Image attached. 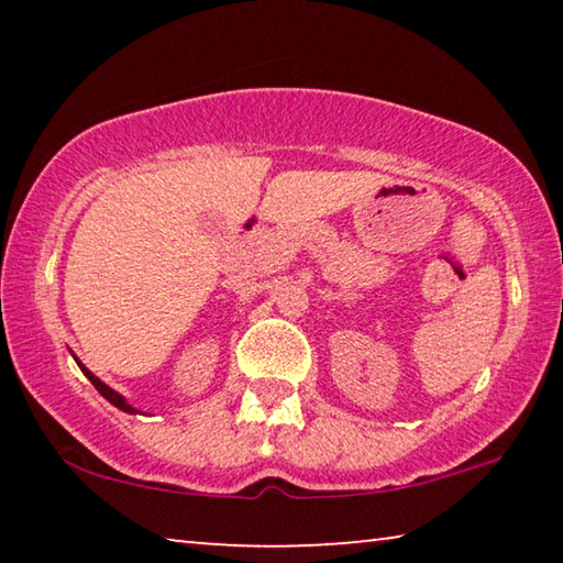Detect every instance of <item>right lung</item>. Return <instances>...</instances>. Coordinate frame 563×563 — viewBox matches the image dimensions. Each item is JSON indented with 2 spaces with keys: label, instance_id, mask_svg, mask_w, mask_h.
Here are the masks:
<instances>
[{
  "label": "right lung",
  "instance_id": "add662e5",
  "mask_svg": "<svg viewBox=\"0 0 563 563\" xmlns=\"http://www.w3.org/2000/svg\"><path fill=\"white\" fill-rule=\"evenodd\" d=\"M79 367H81V373H84V375H87V377L91 379V385H93V387H97V389H99V393H101L103 397H107V399H109V402H111L113 407H119V409H123V412H131V415H133V412H136V409H133V407H131V405L126 402V399H123V397H121L119 393H113V389H111L109 385H103V383H101V379H99L97 375H93V373H89V369L81 365V362H79Z\"/></svg>",
  "mask_w": 563,
  "mask_h": 563
}]
</instances>
